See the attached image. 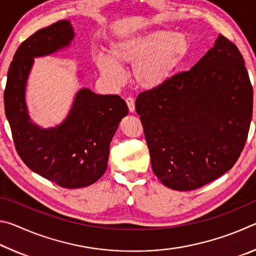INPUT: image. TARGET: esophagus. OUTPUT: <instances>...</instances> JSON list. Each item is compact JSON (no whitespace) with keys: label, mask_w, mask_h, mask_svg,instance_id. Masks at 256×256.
<instances>
[{"label":"esophagus","mask_w":256,"mask_h":256,"mask_svg":"<svg viewBox=\"0 0 256 256\" xmlns=\"http://www.w3.org/2000/svg\"><path fill=\"white\" fill-rule=\"evenodd\" d=\"M125 102H126V105H128V107L130 112H134V110H136V105H134L133 98L128 97L126 99H125Z\"/></svg>","instance_id":"obj_1"}]
</instances>
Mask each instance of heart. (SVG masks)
<instances>
[{"label":"heart","instance_id":"1","mask_svg":"<svg viewBox=\"0 0 256 256\" xmlns=\"http://www.w3.org/2000/svg\"><path fill=\"white\" fill-rule=\"evenodd\" d=\"M190 44L185 34L166 30H151L128 37L112 45V58L98 62V70L112 84L123 80V66H132V76L142 89L164 86L174 74L186 55Z\"/></svg>","mask_w":256,"mask_h":256}]
</instances>
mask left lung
I'll list each match as a JSON object with an SVG mask.
<instances>
[{"instance_id":"1","label":"left lung","mask_w":256,"mask_h":256,"mask_svg":"<svg viewBox=\"0 0 256 256\" xmlns=\"http://www.w3.org/2000/svg\"><path fill=\"white\" fill-rule=\"evenodd\" d=\"M152 170L172 190H192L240 158L253 112V88L237 47L219 34L190 71L138 94Z\"/></svg>"}]
</instances>
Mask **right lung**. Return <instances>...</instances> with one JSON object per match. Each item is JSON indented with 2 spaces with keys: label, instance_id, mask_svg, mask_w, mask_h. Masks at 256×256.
<instances>
[{
  "label": "right lung",
  "instance_id": "add662e5",
  "mask_svg": "<svg viewBox=\"0 0 256 256\" xmlns=\"http://www.w3.org/2000/svg\"><path fill=\"white\" fill-rule=\"evenodd\" d=\"M68 20L38 30L19 46L8 71L4 108L20 158L32 172L66 188L94 184L107 170L110 141L128 110L118 94H76L66 118L44 128L30 120L26 86L34 58L68 48L74 40Z\"/></svg>",
  "mask_w": 256,
  "mask_h": 256
}]
</instances>
